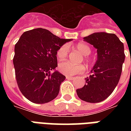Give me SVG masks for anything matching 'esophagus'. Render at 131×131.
Returning a JSON list of instances; mask_svg holds the SVG:
<instances>
[{"label": "esophagus", "mask_w": 131, "mask_h": 131, "mask_svg": "<svg viewBox=\"0 0 131 131\" xmlns=\"http://www.w3.org/2000/svg\"><path fill=\"white\" fill-rule=\"evenodd\" d=\"M66 78H67V80H72L74 79L73 77H71V76H66Z\"/></svg>", "instance_id": "obj_1"}]
</instances>
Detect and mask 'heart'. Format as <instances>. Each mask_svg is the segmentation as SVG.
<instances>
[{
    "instance_id": "heart-1",
    "label": "heart",
    "mask_w": 131,
    "mask_h": 131,
    "mask_svg": "<svg viewBox=\"0 0 131 131\" xmlns=\"http://www.w3.org/2000/svg\"><path fill=\"white\" fill-rule=\"evenodd\" d=\"M76 48L80 53L85 56L84 58V62L87 64L88 65H91L92 64L91 59L88 57L91 52L90 48L86 44L78 43L76 45ZM68 52H69V46L68 45H62L57 51V57L60 60H63L67 57ZM59 71L62 74H64L67 76H73L77 74L83 73L86 71V67L83 64H74L69 62H62L59 64L58 65Z\"/></svg>"
}]
</instances>
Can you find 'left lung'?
<instances>
[{
	"label": "left lung",
	"mask_w": 131,
	"mask_h": 131,
	"mask_svg": "<svg viewBox=\"0 0 131 131\" xmlns=\"http://www.w3.org/2000/svg\"><path fill=\"white\" fill-rule=\"evenodd\" d=\"M97 49V60L92 75L85 78L86 84L76 90L80 99L88 103H99L106 99L120 80L125 59L124 44L112 33L95 32L84 38Z\"/></svg>",
	"instance_id": "1"
}]
</instances>
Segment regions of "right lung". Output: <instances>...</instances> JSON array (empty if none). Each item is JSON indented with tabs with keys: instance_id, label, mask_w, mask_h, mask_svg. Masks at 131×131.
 <instances>
[{
	"instance_id": "right-lung-1",
	"label": "right lung",
	"mask_w": 131,
	"mask_h": 131,
	"mask_svg": "<svg viewBox=\"0 0 131 131\" xmlns=\"http://www.w3.org/2000/svg\"><path fill=\"white\" fill-rule=\"evenodd\" d=\"M71 39H60L48 30L24 32L15 45L13 64L17 86L34 103L43 104L58 96L65 76L55 71L58 49Z\"/></svg>"
}]
</instances>
